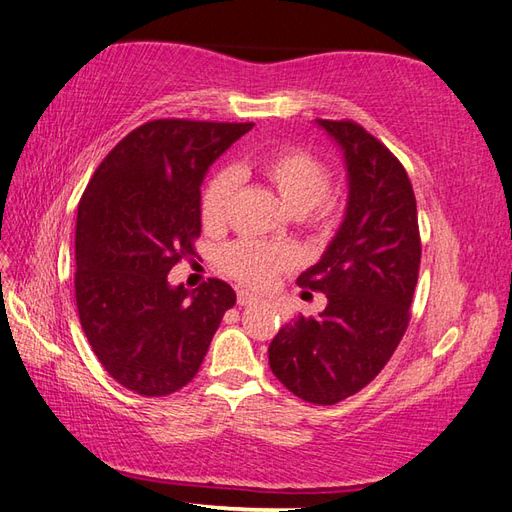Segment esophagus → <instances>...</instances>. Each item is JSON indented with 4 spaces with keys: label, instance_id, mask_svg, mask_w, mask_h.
<instances>
[{
    "label": "esophagus",
    "instance_id": "esophagus-1",
    "mask_svg": "<svg viewBox=\"0 0 512 512\" xmlns=\"http://www.w3.org/2000/svg\"><path fill=\"white\" fill-rule=\"evenodd\" d=\"M236 300H238V306H249V304H254V302H258V298L254 293H249V291H245V289H241L238 291V295H236Z\"/></svg>",
    "mask_w": 512,
    "mask_h": 512
}]
</instances>
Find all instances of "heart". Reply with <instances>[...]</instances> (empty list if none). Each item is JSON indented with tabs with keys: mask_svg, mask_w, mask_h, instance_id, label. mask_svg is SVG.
Listing matches in <instances>:
<instances>
[{
	"mask_svg": "<svg viewBox=\"0 0 512 512\" xmlns=\"http://www.w3.org/2000/svg\"><path fill=\"white\" fill-rule=\"evenodd\" d=\"M256 173L265 179L269 188L276 190L280 201L291 214L317 232L331 230L337 221L339 203L328 192L331 186V168L320 157L304 149H280L265 155L256 164ZM236 192V177L232 170H219L201 192V221L210 230L221 227L230 214ZM293 265V252L285 245H271L241 238L221 252V267L234 280L249 287H265Z\"/></svg>",
	"mask_w": 512,
	"mask_h": 512,
	"instance_id": "1",
	"label": "heart"
}]
</instances>
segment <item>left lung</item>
Listing matches in <instances>:
<instances>
[{
  "label": "left lung",
  "instance_id": "8db88e82",
  "mask_svg": "<svg viewBox=\"0 0 512 512\" xmlns=\"http://www.w3.org/2000/svg\"><path fill=\"white\" fill-rule=\"evenodd\" d=\"M342 146L348 208L322 260L298 278L326 293L269 344V366L298 399L335 405L377 377L410 324L420 234L412 181L385 144L352 120H317Z\"/></svg>",
  "mask_w": 512,
  "mask_h": 512
}]
</instances>
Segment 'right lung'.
I'll return each instance as SVG.
<instances>
[{
    "label": "right lung",
    "instance_id": "1",
    "mask_svg": "<svg viewBox=\"0 0 512 512\" xmlns=\"http://www.w3.org/2000/svg\"><path fill=\"white\" fill-rule=\"evenodd\" d=\"M252 122L164 118L122 138L89 179L76 217V306L94 355L122 388L166 396L195 379L236 302L210 278L170 287L195 256L201 181Z\"/></svg>",
    "mask_w": 512,
    "mask_h": 512
}]
</instances>
